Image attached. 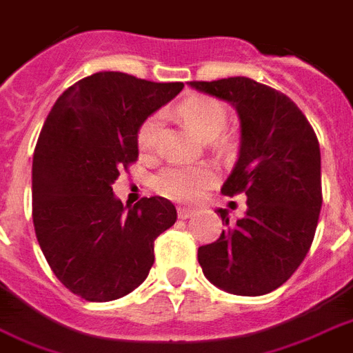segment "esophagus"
<instances>
[{
    "mask_svg": "<svg viewBox=\"0 0 353 353\" xmlns=\"http://www.w3.org/2000/svg\"><path fill=\"white\" fill-rule=\"evenodd\" d=\"M194 207H177V216L181 220H187L188 216H192L194 214Z\"/></svg>",
    "mask_w": 353,
    "mask_h": 353,
    "instance_id": "obj_1",
    "label": "esophagus"
}]
</instances>
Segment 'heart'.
Masks as SVG:
<instances>
[{"label":"heart","instance_id":"obj_1","mask_svg":"<svg viewBox=\"0 0 353 353\" xmlns=\"http://www.w3.org/2000/svg\"><path fill=\"white\" fill-rule=\"evenodd\" d=\"M177 117L201 139H212L222 131L228 120L224 105L209 96H190L177 105ZM161 137V117L146 118L137 134L142 153H152ZM216 172L211 165H172L153 177V188L172 200H194L201 190L214 181Z\"/></svg>","mask_w":353,"mask_h":353}]
</instances>
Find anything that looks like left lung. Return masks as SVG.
I'll return each mask as SVG.
<instances>
[{
    "label": "left lung",
    "mask_w": 353,
    "mask_h": 353,
    "mask_svg": "<svg viewBox=\"0 0 353 353\" xmlns=\"http://www.w3.org/2000/svg\"><path fill=\"white\" fill-rule=\"evenodd\" d=\"M190 87L233 103L241 118V152L222 194H246V216L198 248L205 278L225 292H272L302 265L322 207L320 146L298 105L250 77L190 81Z\"/></svg>",
    "instance_id": "obj_1"
}]
</instances>
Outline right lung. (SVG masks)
<instances>
[{"label":"right lung","instance_id":"1","mask_svg":"<svg viewBox=\"0 0 353 353\" xmlns=\"http://www.w3.org/2000/svg\"><path fill=\"white\" fill-rule=\"evenodd\" d=\"M181 88L98 72L66 88L46 118L33 155L34 233L53 274L83 300L111 302L137 289L155 239L176 224L166 198L125 211L112 183L139 159L142 122Z\"/></svg>","mask_w":353,"mask_h":353}]
</instances>
